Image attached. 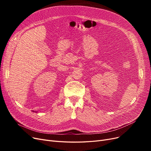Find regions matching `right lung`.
Here are the masks:
<instances>
[{"label":"right lung","mask_w":151,"mask_h":151,"mask_svg":"<svg viewBox=\"0 0 151 151\" xmlns=\"http://www.w3.org/2000/svg\"><path fill=\"white\" fill-rule=\"evenodd\" d=\"M34 111V112H35V111Z\"/></svg>","instance_id":"1"}]
</instances>
